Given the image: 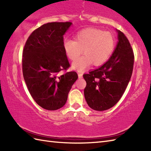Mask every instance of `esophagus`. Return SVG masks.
I'll return each instance as SVG.
<instances>
[{
	"instance_id": "34e87169",
	"label": "esophagus",
	"mask_w": 151,
	"mask_h": 151,
	"mask_svg": "<svg viewBox=\"0 0 151 151\" xmlns=\"http://www.w3.org/2000/svg\"><path fill=\"white\" fill-rule=\"evenodd\" d=\"M78 78H82V76H83L82 73L78 71Z\"/></svg>"
}]
</instances>
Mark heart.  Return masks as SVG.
I'll return each instance as SVG.
<instances>
[{
    "instance_id": "obj_1",
    "label": "heart",
    "mask_w": 151,
    "mask_h": 151,
    "mask_svg": "<svg viewBox=\"0 0 151 151\" xmlns=\"http://www.w3.org/2000/svg\"><path fill=\"white\" fill-rule=\"evenodd\" d=\"M75 40L65 39L63 47L70 60H75L84 50V55L77 57L72 63L73 68L78 70H85L93 63L98 66L106 62L115 47L113 34L95 28H87L78 32Z\"/></svg>"
}]
</instances>
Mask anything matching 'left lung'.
<instances>
[{
  "label": "left lung",
  "mask_w": 151,
  "mask_h": 151,
  "mask_svg": "<svg viewBox=\"0 0 151 151\" xmlns=\"http://www.w3.org/2000/svg\"><path fill=\"white\" fill-rule=\"evenodd\" d=\"M118 43L110 58L83 77L86 82L84 97L93 110L104 111L120 100L132 74L134 55L126 36L117 30Z\"/></svg>",
  "instance_id": "1"
}]
</instances>
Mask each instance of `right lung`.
Listing matches in <instances>:
<instances>
[{
  "label": "right lung",
  "instance_id": "right-lung-1",
  "mask_svg": "<svg viewBox=\"0 0 151 151\" xmlns=\"http://www.w3.org/2000/svg\"><path fill=\"white\" fill-rule=\"evenodd\" d=\"M72 22L44 24L28 37L22 51V73L28 91L36 103L47 110L65 104L68 93L78 78L70 67L63 47V35Z\"/></svg>",
  "mask_w": 151,
  "mask_h": 151
}]
</instances>
